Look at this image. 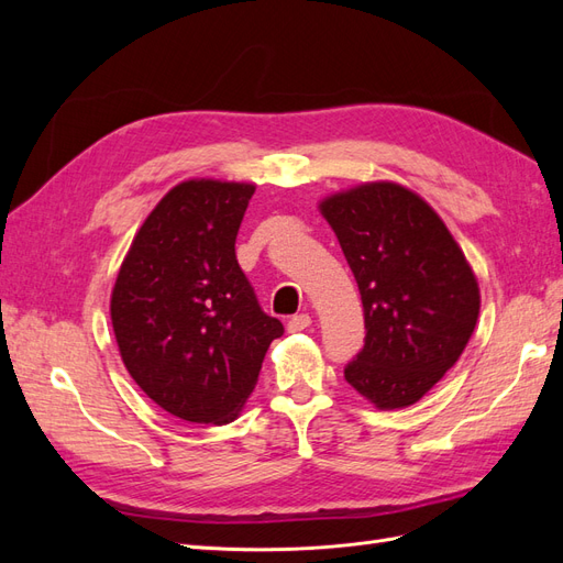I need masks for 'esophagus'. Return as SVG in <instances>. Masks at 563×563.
<instances>
[{
  "mask_svg": "<svg viewBox=\"0 0 563 563\" xmlns=\"http://www.w3.org/2000/svg\"><path fill=\"white\" fill-rule=\"evenodd\" d=\"M312 323V317L308 314V312H300V314H294L291 319H288V323H286V329L291 331V333H298V331H305Z\"/></svg>",
  "mask_w": 563,
  "mask_h": 563,
  "instance_id": "esophagus-1",
  "label": "esophagus"
}]
</instances>
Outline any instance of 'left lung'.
<instances>
[{"label": "left lung", "instance_id": "8db88e82", "mask_svg": "<svg viewBox=\"0 0 563 563\" xmlns=\"http://www.w3.org/2000/svg\"><path fill=\"white\" fill-rule=\"evenodd\" d=\"M356 279L364 350L345 380L378 408L422 399L460 360L479 317V284L444 220L397 183H364L319 203Z\"/></svg>", "mask_w": 563, "mask_h": 563}]
</instances>
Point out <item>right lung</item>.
Instances as JSON below:
<instances>
[{
    "label": "right lung",
    "instance_id": "right-lung-1",
    "mask_svg": "<svg viewBox=\"0 0 563 563\" xmlns=\"http://www.w3.org/2000/svg\"><path fill=\"white\" fill-rule=\"evenodd\" d=\"M251 183L192 178L145 218L110 298L112 329L131 378L187 422L225 424L258 383L284 333L261 310L234 242Z\"/></svg>",
    "mask_w": 563,
    "mask_h": 563
}]
</instances>
